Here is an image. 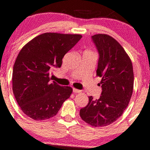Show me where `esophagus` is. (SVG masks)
Returning <instances> with one entry per match:
<instances>
[{"label": "esophagus", "instance_id": "1", "mask_svg": "<svg viewBox=\"0 0 150 150\" xmlns=\"http://www.w3.org/2000/svg\"><path fill=\"white\" fill-rule=\"evenodd\" d=\"M73 92L74 93H81V91L79 89H76V88H73Z\"/></svg>", "mask_w": 150, "mask_h": 150}]
</instances>
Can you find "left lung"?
Wrapping results in <instances>:
<instances>
[{
	"label": "left lung",
	"mask_w": 150,
	"mask_h": 150,
	"mask_svg": "<svg viewBox=\"0 0 150 150\" xmlns=\"http://www.w3.org/2000/svg\"><path fill=\"white\" fill-rule=\"evenodd\" d=\"M98 53L96 76L101 77V94L98 99L88 96V103L80 109V117L95 127L111 125L122 116L131 99L134 86L131 60L122 46L112 36H91Z\"/></svg>",
	"instance_id": "1"
}]
</instances>
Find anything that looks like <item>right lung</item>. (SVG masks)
<instances>
[{
    "mask_svg": "<svg viewBox=\"0 0 150 150\" xmlns=\"http://www.w3.org/2000/svg\"><path fill=\"white\" fill-rule=\"evenodd\" d=\"M79 34L45 33L22 48L13 69V91L25 114L36 121L54 117L72 88L50 82L51 69L60 68L62 59L81 38Z\"/></svg>",
    "mask_w": 150,
    "mask_h": 150,
    "instance_id": "obj_1",
    "label": "right lung"
}]
</instances>
